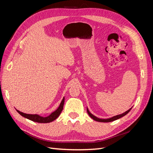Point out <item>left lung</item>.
Returning <instances> with one entry per match:
<instances>
[{"instance_id": "8db88e82", "label": "left lung", "mask_w": 153, "mask_h": 153, "mask_svg": "<svg viewBox=\"0 0 153 153\" xmlns=\"http://www.w3.org/2000/svg\"><path fill=\"white\" fill-rule=\"evenodd\" d=\"M131 108H132V107H131V108H129L128 110H127L126 112H124V113H123V114H120V115H115V116H114V117H112L109 118V119H100V118L96 117V116H94V115H92V114L89 112V110H88V108H87V112L88 114H89V116H90L92 119L94 120V121H98V122H102V123H108V122H112V121H115V120H117V119H119V118H121V117H122L124 116V115H126V114L129 112V111H130V110H131Z\"/></svg>"}]
</instances>
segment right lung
Returning a JSON list of instances; mask_svg holds the SVG:
<instances>
[{"instance_id": "right-lung-1", "label": "right lung", "mask_w": 153, "mask_h": 153, "mask_svg": "<svg viewBox=\"0 0 153 153\" xmlns=\"http://www.w3.org/2000/svg\"><path fill=\"white\" fill-rule=\"evenodd\" d=\"M64 103V98H63L58 108L47 117H42V116H40V115L38 114H27L23 113L18 110H16V111L22 115V116L24 117L29 120H31V121L34 122H37L39 123H48L53 121L54 120L56 119L59 116V115L61 114V112L63 110Z\"/></svg>"}]
</instances>
